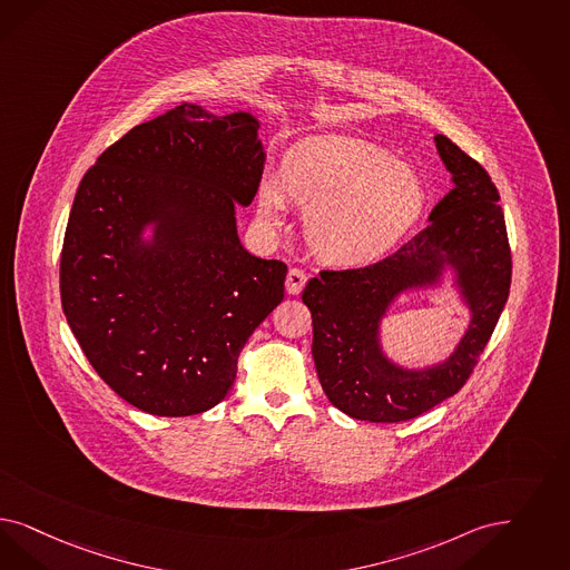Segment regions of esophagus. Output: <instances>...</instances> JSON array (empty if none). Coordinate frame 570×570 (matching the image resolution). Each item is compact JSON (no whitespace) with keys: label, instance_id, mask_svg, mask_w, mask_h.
Wrapping results in <instances>:
<instances>
[{"label":"esophagus","instance_id":"34e87169","mask_svg":"<svg viewBox=\"0 0 570 570\" xmlns=\"http://www.w3.org/2000/svg\"><path fill=\"white\" fill-rule=\"evenodd\" d=\"M305 284H307V274L303 272V269H291L288 272V277H286V291L291 293V295H298L303 288H305Z\"/></svg>","mask_w":570,"mask_h":570}]
</instances>
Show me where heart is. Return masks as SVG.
<instances>
[{"instance_id":"heart-1","label":"heart","mask_w":570,"mask_h":570,"mask_svg":"<svg viewBox=\"0 0 570 570\" xmlns=\"http://www.w3.org/2000/svg\"><path fill=\"white\" fill-rule=\"evenodd\" d=\"M286 197L305 208V237L336 265H366L390 255L423 215L428 189L413 166L368 140L341 135L298 142L284 157L279 183L267 178L258 216L286 223Z\"/></svg>"}]
</instances>
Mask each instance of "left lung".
<instances>
[{"label":"left lung","mask_w":570,"mask_h":570,"mask_svg":"<svg viewBox=\"0 0 570 570\" xmlns=\"http://www.w3.org/2000/svg\"><path fill=\"white\" fill-rule=\"evenodd\" d=\"M433 138L454 185L433 206L430 223L392 255L366 267L322 269L303 291L322 390L333 406L360 421H409L459 392L510 296V239L499 191L489 173L451 138ZM444 262L458 272L471 305V328L446 363L404 372L377 347L380 317L400 292L432 283Z\"/></svg>","instance_id":"1"}]
</instances>
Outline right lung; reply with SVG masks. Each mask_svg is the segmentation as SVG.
I'll return each instance as SVG.
<instances>
[{
    "label": "right lung",
    "instance_id": "obj_1",
    "mask_svg": "<svg viewBox=\"0 0 570 570\" xmlns=\"http://www.w3.org/2000/svg\"><path fill=\"white\" fill-rule=\"evenodd\" d=\"M256 130L250 114L216 118L183 102L107 147L79 183L62 312L100 379L142 413L216 406L248 336L284 298L288 267L237 237L236 204L255 199L265 164Z\"/></svg>",
    "mask_w": 570,
    "mask_h": 570
}]
</instances>
